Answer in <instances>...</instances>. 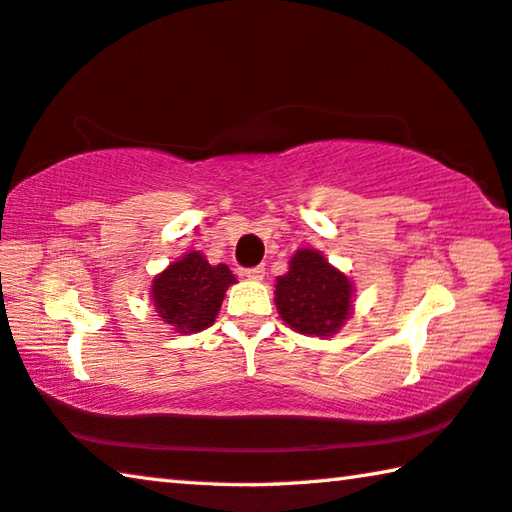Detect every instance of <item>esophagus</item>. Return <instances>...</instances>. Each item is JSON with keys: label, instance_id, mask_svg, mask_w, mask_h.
<instances>
[{"label": "esophagus", "instance_id": "esophagus-1", "mask_svg": "<svg viewBox=\"0 0 512 512\" xmlns=\"http://www.w3.org/2000/svg\"><path fill=\"white\" fill-rule=\"evenodd\" d=\"M244 275L248 277V280H255V282H259V280H264L266 271H264V266H253V268H246Z\"/></svg>", "mask_w": 512, "mask_h": 512}]
</instances>
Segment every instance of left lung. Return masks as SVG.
<instances>
[{"mask_svg":"<svg viewBox=\"0 0 512 512\" xmlns=\"http://www.w3.org/2000/svg\"><path fill=\"white\" fill-rule=\"evenodd\" d=\"M354 284L314 248H300L275 282L277 314L307 336H334L352 314Z\"/></svg>","mask_w":512,"mask_h":512,"instance_id":"8db88e82","label":"left lung"}]
</instances>
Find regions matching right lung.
Wrapping results in <instances>:
<instances>
[{"mask_svg":"<svg viewBox=\"0 0 512 512\" xmlns=\"http://www.w3.org/2000/svg\"><path fill=\"white\" fill-rule=\"evenodd\" d=\"M235 282L228 266H212L192 250L155 275L151 302L158 316L178 334H196L214 323L225 291Z\"/></svg>","mask_w":512,"mask_h":512,"instance_id":"add662e5","label":"right lung"}]
</instances>
